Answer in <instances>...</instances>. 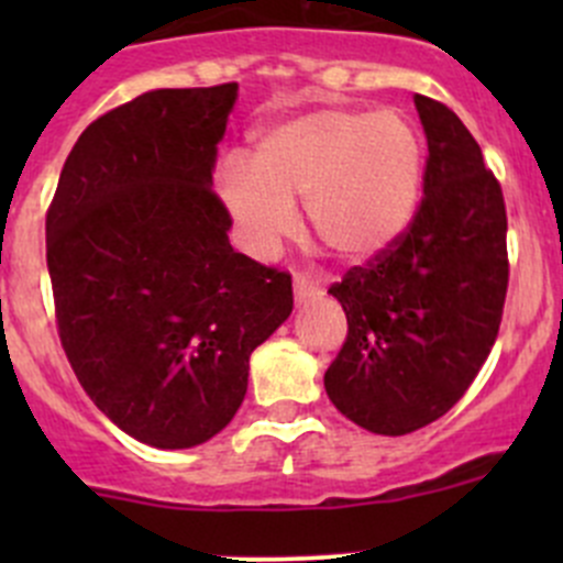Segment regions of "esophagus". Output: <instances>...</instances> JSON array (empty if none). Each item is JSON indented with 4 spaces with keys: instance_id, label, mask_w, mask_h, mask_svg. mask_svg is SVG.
Masks as SVG:
<instances>
[{
    "instance_id": "1",
    "label": "esophagus",
    "mask_w": 563,
    "mask_h": 563,
    "mask_svg": "<svg viewBox=\"0 0 563 563\" xmlns=\"http://www.w3.org/2000/svg\"><path fill=\"white\" fill-rule=\"evenodd\" d=\"M321 294H323L321 283L310 280V277L302 275V272L294 275V297H297V302H308V299L321 297Z\"/></svg>"
}]
</instances>
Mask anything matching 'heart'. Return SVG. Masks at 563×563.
Returning a JSON list of instances; mask_svg holds the SVG:
<instances>
[{
	"mask_svg": "<svg viewBox=\"0 0 563 563\" xmlns=\"http://www.w3.org/2000/svg\"><path fill=\"white\" fill-rule=\"evenodd\" d=\"M424 150L400 111L316 108L266 128L250 163L229 157L218 196L253 253H269L297 225L305 198L310 231L343 258H371L413 220Z\"/></svg>",
	"mask_w": 563,
	"mask_h": 563,
	"instance_id": "b5f03b06",
	"label": "heart"
}]
</instances>
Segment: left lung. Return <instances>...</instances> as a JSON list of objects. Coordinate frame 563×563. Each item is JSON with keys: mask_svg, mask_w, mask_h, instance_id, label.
<instances>
[{"mask_svg": "<svg viewBox=\"0 0 563 563\" xmlns=\"http://www.w3.org/2000/svg\"><path fill=\"white\" fill-rule=\"evenodd\" d=\"M424 135L422 201L408 229L329 294L349 334L323 373L343 417L406 435L465 395L498 338L509 286L507 207L452 108L413 98Z\"/></svg>", "mask_w": 563, "mask_h": 563, "instance_id": "1", "label": "left lung"}]
</instances>
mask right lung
Listing matches in <instances>:
<instances>
[{
	"instance_id": "obj_1",
	"label": "right lung",
	"mask_w": 563,
	"mask_h": 563,
	"mask_svg": "<svg viewBox=\"0 0 563 563\" xmlns=\"http://www.w3.org/2000/svg\"><path fill=\"white\" fill-rule=\"evenodd\" d=\"M236 98V84L155 89L106 111L45 214L67 362L113 424L157 450L234 419L250 354L294 308L291 275L231 247L209 187Z\"/></svg>"
}]
</instances>
